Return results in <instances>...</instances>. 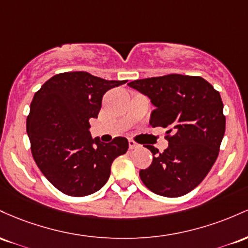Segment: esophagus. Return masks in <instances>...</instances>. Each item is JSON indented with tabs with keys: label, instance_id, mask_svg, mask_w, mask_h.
I'll return each mask as SVG.
<instances>
[{
	"label": "esophagus",
	"instance_id": "1",
	"mask_svg": "<svg viewBox=\"0 0 248 248\" xmlns=\"http://www.w3.org/2000/svg\"><path fill=\"white\" fill-rule=\"evenodd\" d=\"M139 145L137 143H136L135 140H132V139H129V149L130 150H133V149H136V147H138Z\"/></svg>",
	"mask_w": 248,
	"mask_h": 248
}]
</instances>
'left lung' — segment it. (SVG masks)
I'll list each match as a JSON object with an SVG mask.
<instances>
[{
  "mask_svg": "<svg viewBox=\"0 0 248 248\" xmlns=\"http://www.w3.org/2000/svg\"><path fill=\"white\" fill-rule=\"evenodd\" d=\"M127 85L146 94L155 107L151 126L168 129L169 147L164 152L145 146L154 159L139 171L141 182L159 196H184L204 180L219 155L226 126L220 93L202 77L178 74Z\"/></svg>",
  "mask_w": 248,
  "mask_h": 248,
  "instance_id": "obj_1",
  "label": "left lung"
}]
</instances>
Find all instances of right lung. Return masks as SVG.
Listing matches in <instances>:
<instances>
[{
	"label": "right lung",
	"mask_w": 248,
	"mask_h": 248,
	"mask_svg": "<svg viewBox=\"0 0 248 248\" xmlns=\"http://www.w3.org/2000/svg\"><path fill=\"white\" fill-rule=\"evenodd\" d=\"M124 83L85 71L63 72L34 94L27 117L32 157L64 194L84 197L98 191L109 179L113 160L129 149L126 138L102 143L89 131V121L98 117L104 93Z\"/></svg>",
	"instance_id": "add662e5"
}]
</instances>
